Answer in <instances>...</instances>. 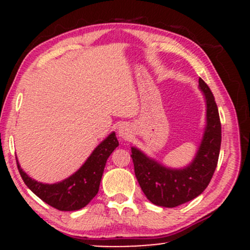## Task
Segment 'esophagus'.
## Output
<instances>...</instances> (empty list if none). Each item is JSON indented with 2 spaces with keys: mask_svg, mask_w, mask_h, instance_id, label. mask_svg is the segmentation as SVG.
Returning <instances> with one entry per match:
<instances>
[{
  "mask_svg": "<svg viewBox=\"0 0 250 250\" xmlns=\"http://www.w3.org/2000/svg\"><path fill=\"white\" fill-rule=\"evenodd\" d=\"M119 135L120 137H122V139H129V137L131 136V131L130 129H128V127H121L119 129Z\"/></svg>",
  "mask_w": 250,
  "mask_h": 250,
  "instance_id": "1",
  "label": "esophagus"
}]
</instances>
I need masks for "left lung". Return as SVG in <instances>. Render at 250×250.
Wrapping results in <instances>:
<instances>
[{"label":"left lung","instance_id":"left-lung-1","mask_svg":"<svg viewBox=\"0 0 250 250\" xmlns=\"http://www.w3.org/2000/svg\"><path fill=\"white\" fill-rule=\"evenodd\" d=\"M207 104V125L196 156L182 169L160 165L137 148H131L135 176L147 199L161 207L174 208L191 201L208 187L216 169L221 147L219 109L207 83L199 79Z\"/></svg>","mask_w":250,"mask_h":250}]
</instances>
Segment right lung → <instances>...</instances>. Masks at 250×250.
I'll list each match as a JSON object with an SVG mask.
<instances>
[{
    "instance_id": "obj_1",
    "label": "right lung",
    "mask_w": 250,
    "mask_h": 250,
    "mask_svg": "<svg viewBox=\"0 0 250 250\" xmlns=\"http://www.w3.org/2000/svg\"><path fill=\"white\" fill-rule=\"evenodd\" d=\"M117 146L119 141L116 135L111 133L94 149L84 165L75 174L54 185H47L30 179L16 161L17 168L27 187L45 203L62 211L79 210L95 197L99 191L105 162Z\"/></svg>"
}]
</instances>
